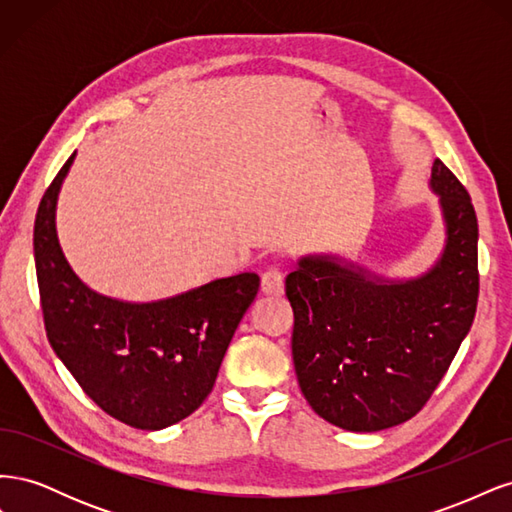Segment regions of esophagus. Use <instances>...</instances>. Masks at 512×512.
<instances>
[{"label": "esophagus", "mask_w": 512, "mask_h": 512, "mask_svg": "<svg viewBox=\"0 0 512 512\" xmlns=\"http://www.w3.org/2000/svg\"><path fill=\"white\" fill-rule=\"evenodd\" d=\"M260 290L265 294H282L284 292V273L275 267L267 269L265 273H262Z\"/></svg>", "instance_id": "esophagus-1"}]
</instances>
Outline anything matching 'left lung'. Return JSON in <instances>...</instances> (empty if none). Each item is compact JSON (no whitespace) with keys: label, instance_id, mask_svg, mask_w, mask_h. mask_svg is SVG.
Instances as JSON below:
<instances>
[{"label":"left lung","instance_id":"obj_1","mask_svg":"<svg viewBox=\"0 0 512 512\" xmlns=\"http://www.w3.org/2000/svg\"><path fill=\"white\" fill-rule=\"evenodd\" d=\"M446 247L412 282H374L327 258L286 277L294 312L292 361L312 410L348 431L406 423L438 389L478 303V222L461 181L436 160Z\"/></svg>","mask_w":512,"mask_h":512}]
</instances>
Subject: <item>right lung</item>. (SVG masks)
<instances>
[{"instance_id":"add662e5","label":"right lung","mask_w":512,"mask_h":512,"mask_svg":"<svg viewBox=\"0 0 512 512\" xmlns=\"http://www.w3.org/2000/svg\"><path fill=\"white\" fill-rule=\"evenodd\" d=\"M74 153L46 188L34 224L44 329L89 399L136 429H164L213 391L226 348L258 294L239 273L158 303H123L89 290L66 262L55 232L59 185Z\"/></svg>"}]
</instances>
